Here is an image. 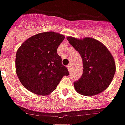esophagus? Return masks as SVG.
I'll return each mask as SVG.
<instances>
[{
    "instance_id": "obj_1",
    "label": "esophagus",
    "mask_w": 125,
    "mask_h": 125,
    "mask_svg": "<svg viewBox=\"0 0 125 125\" xmlns=\"http://www.w3.org/2000/svg\"><path fill=\"white\" fill-rule=\"evenodd\" d=\"M67 68H68V71L70 72V71H71V64H68V66H67Z\"/></svg>"
}]
</instances>
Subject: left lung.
Returning a JSON list of instances; mask_svg holds the SVG:
<instances>
[{"label": "left lung", "mask_w": 125, "mask_h": 125, "mask_svg": "<svg viewBox=\"0 0 125 125\" xmlns=\"http://www.w3.org/2000/svg\"><path fill=\"white\" fill-rule=\"evenodd\" d=\"M69 43L83 59V73L74 87L84 96H94L106 90L115 73V63L110 51L103 43L92 38L78 39L68 36Z\"/></svg>", "instance_id": "left-lung-1"}]
</instances>
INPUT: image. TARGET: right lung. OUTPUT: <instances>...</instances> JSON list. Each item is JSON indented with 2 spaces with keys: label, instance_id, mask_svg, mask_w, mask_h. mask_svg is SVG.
<instances>
[{
  "label": "right lung",
  "instance_id": "right-lung-1",
  "mask_svg": "<svg viewBox=\"0 0 125 125\" xmlns=\"http://www.w3.org/2000/svg\"><path fill=\"white\" fill-rule=\"evenodd\" d=\"M65 36L52 31L33 35L24 41L16 53L15 68L26 89L38 95L50 94L57 88L68 69L62 65L57 48Z\"/></svg>",
  "mask_w": 125,
  "mask_h": 125
}]
</instances>
